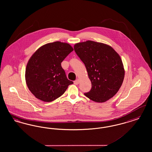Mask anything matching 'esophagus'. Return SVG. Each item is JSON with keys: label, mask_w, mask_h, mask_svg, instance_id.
Returning a JSON list of instances; mask_svg holds the SVG:
<instances>
[{"label": "esophagus", "mask_w": 152, "mask_h": 152, "mask_svg": "<svg viewBox=\"0 0 152 152\" xmlns=\"http://www.w3.org/2000/svg\"><path fill=\"white\" fill-rule=\"evenodd\" d=\"M80 80L79 79L76 80L75 81H74V84L75 85H78L79 84Z\"/></svg>", "instance_id": "esophagus-1"}]
</instances>
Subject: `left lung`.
I'll return each mask as SVG.
<instances>
[{
	"label": "left lung",
	"mask_w": 152,
	"mask_h": 152,
	"mask_svg": "<svg viewBox=\"0 0 152 152\" xmlns=\"http://www.w3.org/2000/svg\"><path fill=\"white\" fill-rule=\"evenodd\" d=\"M74 50L86 66L92 83L91 89L85 96L97 102L113 97L125 75L119 55L108 45L91 40L76 44Z\"/></svg>",
	"instance_id": "1"
}]
</instances>
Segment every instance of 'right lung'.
<instances>
[{
    "label": "right lung",
    "instance_id": "1",
    "mask_svg": "<svg viewBox=\"0 0 152 152\" xmlns=\"http://www.w3.org/2000/svg\"><path fill=\"white\" fill-rule=\"evenodd\" d=\"M73 51L69 44L55 42L44 45L30 58L26 69V81L37 99L45 102L53 101L73 83L67 79L61 65Z\"/></svg>",
    "mask_w": 152,
    "mask_h": 152
}]
</instances>
